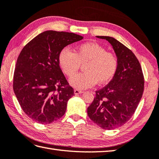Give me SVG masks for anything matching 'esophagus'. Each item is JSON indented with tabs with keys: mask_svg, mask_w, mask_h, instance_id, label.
<instances>
[{
	"mask_svg": "<svg viewBox=\"0 0 159 159\" xmlns=\"http://www.w3.org/2000/svg\"><path fill=\"white\" fill-rule=\"evenodd\" d=\"M74 93H75V95H77V94L82 93H84V91H81V90H79V89H75Z\"/></svg>",
	"mask_w": 159,
	"mask_h": 159,
	"instance_id": "34e87169",
	"label": "esophagus"
}]
</instances>
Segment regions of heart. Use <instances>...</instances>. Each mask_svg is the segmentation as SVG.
I'll list each match as a JSON object with an SVG mask.
<instances>
[{"label": "heart", "instance_id": "b5f03b06", "mask_svg": "<svg viewBox=\"0 0 159 159\" xmlns=\"http://www.w3.org/2000/svg\"><path fill=\"white\" fill-rule=\"evenodd\" d=\"M59 63L68 77L75 75L84 65V73L70 79L71 85L78 89L93 86L97 82L104 84L113 79L118 68V58L114 52L95 43H84L77 46L73 52L64 48L59 55Z\"/></svg>", "mask_w": 159, "mask_h": 159}]
</instances>
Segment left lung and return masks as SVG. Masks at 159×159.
I'll return each mask as SVG.
<instances>
[{
  "mask_svg": "<svg viewBox=\"0 0 159 159\" xmlns=\"http://www.w3.org/2000/svg\"><path fill=\"white\" fill-rule=\"evenodd\" d=\"M97 37L112 45L119 64L113 78L95 91L87 114L99 127L111 130L126 123L135 113L144 91V76L139 59L130 49L113 37Z\"/></svg>",
  "mask_w": 159,
  "mask_h": 159,
  "instance_id": "1",
  "label": "left lung"
}]
</instances>
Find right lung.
<instances>
[{"instance_id": "obj_1", "label": "right lung", "mask_w": 159, "mask_h": 159, "mask_svg": "<svg viewBox=\"0 0 159 159\" xmlns=\"http://www.w3.org/2000/svg\"><path fill=\"white\" fill-rule=\"evenodd\" d=\"M82 39L71 32L46 31L27 43L18 57L14 93L25 114L38 123H52L64 115L74 89L59 66V55Z\"/></svg>"}]
</instances>
